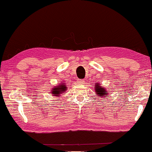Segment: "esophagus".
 Listing matches in <instances>:
<instances>
[{
	"mask_svg": "<svg viewBox=\"0 0 152 152\" xmlns=\"http://www.w3.org/2000/svg\"><path fill=\"white\" fill-rule=\"evenodd\" d=\"M78 82H79V84H84V80H83V79H79V80H78Z\"/></svg>",
	"mask_w": 152,
	"mask_h": 152,
	"instance_id": "esophagus-1",
	"label": "esophagus"
}]
</instances>
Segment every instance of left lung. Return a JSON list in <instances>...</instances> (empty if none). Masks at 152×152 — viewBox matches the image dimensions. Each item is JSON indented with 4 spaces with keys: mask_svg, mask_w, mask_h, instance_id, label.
<instances>
[{
    "mask_svg": "<svg viewBox=\"0 0 152 152\" xmlns=\"http://www.w3.org/2000/svg\"><path fill=\"white\" fill-rule=\"evenodd\" d=\"M100 84V83H99ZM97 85H95V92H96V95L97 96H99V97H104V95H108L107 93H105V89L103 88V87H100V86H99L98 84H96Z\"/></svg>",
    "mask_w": 152,
    "mask_h": 152,
    "instance_id": "left-lung-1",
    "label": "left lung"
}]
</instances>
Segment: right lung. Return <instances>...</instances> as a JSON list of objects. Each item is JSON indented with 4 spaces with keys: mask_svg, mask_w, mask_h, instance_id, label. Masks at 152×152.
I'll list each match as a JSON object with an SVG mask.
<instances>
[{
    "mask_svg": "<svg viewBox=\"0 0 152 152\" xmlns=\"http://www.w3.org/2000/svg\"><path fill=\"white\" fill-rule=\"evenodd\" d=\"M65 88L66 87H64L63 85H59V86H56V87L54 88V91H53V95H55V96H59V94L60 93V92L62 91H65Z\"/></svg>",
    "mask_w": 152,
    "mask_h": 152,
    "instance_id": "1",
    "label": "right lung"
}]
</instances>
